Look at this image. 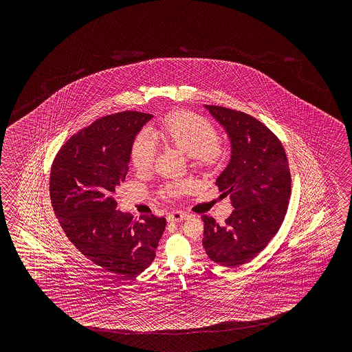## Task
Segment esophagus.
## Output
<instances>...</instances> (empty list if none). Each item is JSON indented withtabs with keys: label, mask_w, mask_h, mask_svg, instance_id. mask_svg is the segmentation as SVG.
I'll use <instances>...</instances> for the list:
<instances>
[{
	"label": "esophagus",
	"mask_w": 352,
	"mask_h": 352,
	"mask_svg": "<svg viewBox=\"0 0 352 352\" xmlns=\"http://www.w3.org/2000/svg\"><path fill=\"white\" fill-rule=\"evenodd\" d=\"M188 217V214L186 212H182V211H173L167 215V221L168 223H179V221H184Z\"/></svg>",
	"instance_id": "34e87169"
}]
</instances>
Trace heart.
I'll return each instance as SVG.
<instances>
[{
  "mask_svg": "<svg viewBox=\"0 0 352 352\" xmlns=\"http://www.w3.org/2000/svg\"><path fill=\"white\" fill-rule=\"evenodd\" d=\"M152 135L160 137L182 151L191 158L195 166L205 170L217 168L226 156V147L217 138L215 126L196 113H170L152 131ZM156 152L157 147L152 137L147 132H141L135 135L131 144L129 158L137 171H147L153 165ZM191 184L188 181L168 182L161 188V194L165 197H177L187 192Z\"/></svg>",
  "mask_w": 352,
  "mask_h": 352,
  "instance_id": "1",
  "label": "heart"
}]
</instances>
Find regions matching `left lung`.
I'll return each mask as SVG.
<instances>
[{"instance_id": "left-lung-1", "label": "left lung", "mask_w": 352, "mask_h": 352, "mask_svg": "<svg viewBox=\"0 0 352 352\" xmlns=\"http://www.w3.org/2000/svg\"><path fill=\"white\" fill-rule=\"evenodd\" d=\"M206 108L232 142L230 162L217 185L230 196L234 210L224 225L202 215V245L211 261L239 267L268 245L285 220L292 188L288 158L277 135L250 114L220 105Z\"/></svg>"}]
</instances>
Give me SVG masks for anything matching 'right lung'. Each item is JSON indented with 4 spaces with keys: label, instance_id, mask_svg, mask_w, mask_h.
Returning a JSON list of instances; mask_svg holds the SVG:
<instances>
[{
    "label": "right lung",
    "instance_id": "add662e5",
    "mask_svg": "<svg viewBox=\"0 0 352 352\" xmlns=\"http://www.w3.org/2000/svg\"><path fill=\"white\" fill-rule=\"evenodd\" d=\"M152 114L105 116L70 137L54 158L50 200L67 239L91 262L120 278L150 267L165 232V217L135 220L113 194L127 176L131 144Z\"/></svg>",
    "mask_w": 352,
    "mask_h": 352
}]
</instances>
